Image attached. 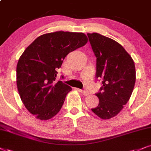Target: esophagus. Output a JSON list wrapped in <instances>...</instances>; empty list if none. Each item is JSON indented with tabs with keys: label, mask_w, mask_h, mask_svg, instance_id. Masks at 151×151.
I'll return each instance as SVG.
<instances>
[{
	"label": "esophagus",
	"mask_w": 151,
	"mask_h": 151,
	"mask_svg": "<svg viewBox=\"0 0 151 151\" xmlns=\"http://www.w3.org/2000/svg\"><path fill=\"white\" fill-rule=\"evenodd\" d=\"M77 90H78L79 92H81V93H82V94H83L84 96H87V95H89V94H90L88 92H87V91H85L84 90H80V89H77Z\"/></svg>",
	"instance_id": "obj_1"
}]
</instances>
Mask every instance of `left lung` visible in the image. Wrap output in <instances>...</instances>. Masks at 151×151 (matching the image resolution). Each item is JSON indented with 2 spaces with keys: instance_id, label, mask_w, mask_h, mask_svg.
<instances>
[{
  "instance_id": "obj_1",
  "label": "left lung",
  "mask_w": 151,
  "mask_h": 151,
  "mask_svg": "<svg viewBox=\"0 0 151 151\" xmlns=\"http://www.w3.org/2000/svg\"><path fill=\"white\" fill-rule=\"evenodd\" d=\"M96 57V78L103 86L96 95L99 103L92 112L104 120L114 117L123 109L133 92L136 70L133 59L113 39L96 33H87Z\"/></svg>"
}]
</instances>
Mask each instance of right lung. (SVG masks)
<instances>
[{
	"label": "right lung",
	"instance_id": "add662e5",
	"mask_svg": "<svg viewBox=\"0 0 151 151\" xmlns=\"http://www.w3.org/2000/svg\"><path fill=\"white\" fill-rule=\"evenodd\" d=\"M87 42L83 33H46L38 37L20 57L17 66L18 92L27 109L38 119L48 120L61 110L71 87L56 81L57 70L68 54Z\"/></svg>",
	"mask_w": 151,
	"mask_h": 151
}]
</instances>
